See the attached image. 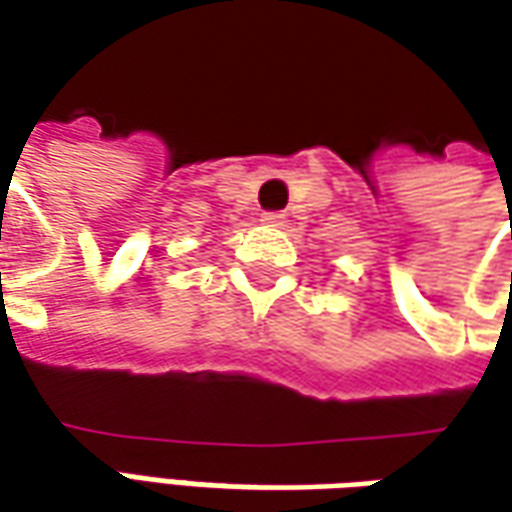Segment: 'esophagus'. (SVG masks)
<instances>
[{
	"mask_svg": "<svg viewBox=\"0 0 512 512\" xmlns=\"http://www.w3.org/2000/svg\"><path fill=\"white\" fill-rule=\"evenodd\" d=\"M262 222L264 225H273V228H276V225L284 222V214H278V211H267V214L262 217Z\"/></svg>",
	"mask_w": 512,
	"mask_h": 512,
	"instance_id": "34e87169",
	"label": "esophagus"
}]
</instances>
